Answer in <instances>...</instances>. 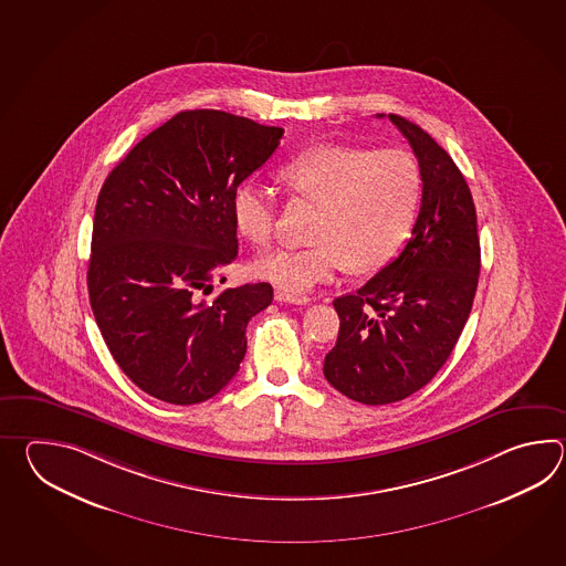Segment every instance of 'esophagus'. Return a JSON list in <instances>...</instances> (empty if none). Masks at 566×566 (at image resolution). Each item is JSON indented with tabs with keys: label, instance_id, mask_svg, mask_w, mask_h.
Masks as SVG:
<instances>
[{
	"label": "esophagus",
	"instance_id": "esophagus-1",
	"mask_svg": "<svg viewBox=\"0 0 566 566\" xmlns=\"http://www.w3.org/2000/svg\"><path fill=\"white\" fill-rule=\"evenodd\" d=\"M275 300L285 301V303H295V305H307V303H310V297L295 295V293H289V291H283V289L275 291Z\"/></svg>",
	"mask_w": 566,
	"mask_h": 566
}]
</instances>
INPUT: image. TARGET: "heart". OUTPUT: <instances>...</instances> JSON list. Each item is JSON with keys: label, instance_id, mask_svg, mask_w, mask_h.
<instances>
[{"label": "heart", "instance_id": "obj_1", "mask_svg": "<svg viewBox=\"0 0 566 566\" xmlns=\"http://www.w3.org/2000/svg\"><path fill=\"white\" fill-rule=\"evenodd\" d=\"M289 190L319 206L312 247L273 249L254 261V275L289 293H307L348 265L356 273L385 266L407 239L421 200V174L400 149L370 151L317 145L289 159ZM232 220L244 239L266 244L275 232L273 190L244 180L232 192Z\"/></svg>", "mask_w": 566, "mask_h": 566}]
</instances>
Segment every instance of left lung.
<instances>
[{"mask_svg":"<svg viewBox=\"0 0 566 566\" xmlns=\"http://www.w3.org/2000/svg\"><path fill=\"white\" fill-rule=\"evenodd\" d=\"M388 119L419 161L421 210L402 253L334 301L339 332L324 361L329 385L373 407L410 397L441 370L470 317L481 265L463 174L419 125L392 113Z\"/></svg>","mask_w":566,"mask_h":566,"instance_id":"1","label":"left lung"}]
</instances>
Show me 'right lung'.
<instances>
[{
    "mask_svg": "<svg viewBox=\"0 0 566 566\" xmlns=\"http://www.w3.org/2000/svg\"><path fill=\"white\" fill-rule=\"evenodd\" d=\"M281 127L181 111L120 159L96 200L88 297L133 385L169 405L218 395L241 368L269 283L208 297L239 254L232 192L275 154Z\"/></svg>",
    "mask_w": 566,
    "mask_h": 566,
    "instance_id": "1",
    "label": "right lung"
}]
</instances>
